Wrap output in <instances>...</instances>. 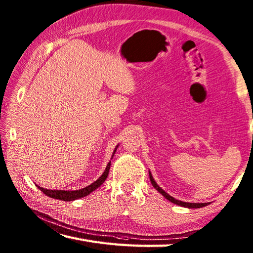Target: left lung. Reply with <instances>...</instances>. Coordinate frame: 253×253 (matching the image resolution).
<instances>
[{
    "label": "left lung",
    "mask_w": 253,
    "mask_h": 253,
    "mask_svg": "<svg viewBox=\"0 0 253 253\" xmlns=\"http://www.w3.org/2000/svg\"><path fill=\"white\" fill-rule=\"evenodd\" d=\"M149 175H150V180H151V184L153 185V187L155 188V189H157L161 195H163L166 199H168V200H169L170 202H173V203H175V204H177V206H181V207H185V208H202V207H206V206H208L209 203H189V202H184V201H179V200H176L175 198H173L171 196H169V193H166L162 188L161 187H159V185L157 184V182H155V180L153 179V177H152V175H151V173H149Z\"/></svg>",
    "instance_id": "obj_1"
}]
</instances>
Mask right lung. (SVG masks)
Instances as JSON below:
<instances>
[{
  "label": "right lung",
  "mask_w": 253,
  "mask_h": 253,
  "mask_svg": "<svg viewBox=\"0 0 253 253\" xmlns=\"http://www.w3.org/2000/svg\"><path fill=\"white\" fill-rule=\"evenodd\" d=\"M116 151V149L114 150V153ZM113 153V155H114ZM110 168H111V161L107 164L106 169L104 170V173L101 175V177H99L98 179H96L92 184L83 188V189H79V190H50V189H43V188H41L39 186H37L39 189L41 190V192H43L44 195H46L47 197L50 198H54V199H58V200H63V201H73V200H76V199H80L83 197L88 196L89 193H91L92 191H94L96 188H99L103 182L105 181L107 175H109V171H110Z\"/></svg>",
  "instance_id": "obj_1"
}]
</instances>
